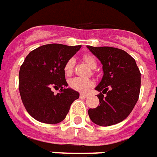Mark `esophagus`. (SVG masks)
I'll return each instance as SVG.
<instances>
[{"label":"esophagus","instance_id":"esophagus-1","mask_svg":"<svg viewBox=\"0 0 157 157\" xmlns=\"http://www.w3.org/2000/svg\"><path fill=\"white\" fill-rule=\"evenodd\" d=\"M88 97H89V95L86 94H80V98H82V99H86Z\"/></svg>","mask_w":157,"mask_h":157}]
</instances>
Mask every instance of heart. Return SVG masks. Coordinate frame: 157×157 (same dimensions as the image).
Masks as SVG:
<instances>
[{
  "instance_id": "1",
  "label": "heart",
  "mask_w": 157,
  "mask_h": 157,
  "mask_svg": "<svg viewBox=\"0 0 157 157\" xmlns=\"http://www.w3.org/2000/svg\"><path fill=\"white\" fill-rule=\"evenodd\" d=\"M83 61L86 63L87 64L89 65L90 67L94 68L96 67V62L95 59L93 58L92 56L90 55H84L83 57ZM74 58H69L63 67V70L66 75H70L73 72V68H74ZM69 86L74 90H77L79 92H86L87 90H89L90 88L93 86V82L91 80L84 79V78H81L75 77L71 78L69 80Z\"/></svg>"
}]
</instances>
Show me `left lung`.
I'll return each mask as SVG.
<instances>
[{
	"label": "left lung",
	"instance_id": "left-lung-1",
	"mask_svg": "<svg viewBox=\"0 0 157 157\" xmlns=\"http://www.w3.org/2000/svg\"><path fill=\"white\" fill-rule=\"evenodd\" d=\"M87 48L100 61L104 72L95 88L100 92L97 95L100 105L89 109L90 120L100 126L118 124L128 117L139 99V68L136 60L124 50L112 47Z\"/></svg>",
	"mask_w": 157,
	"mask_h": 157
}]
</instances>
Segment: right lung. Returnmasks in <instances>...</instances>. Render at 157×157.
Listing matches in <instances>:
<instances>
[{"instance_id": "obj_1", "label": "right lung", "mask_w": 157, "mask_h": 157, "mask_svg": "<svg viewBox=\"0 0 157 157\" xmlns=\"http://www.w3.org/2000/svg\"><path fill=\"white\" fill-rule=\"evenodd\" d=\"M81 45L47 44L27 55L19 72V91L28 114L37 121L58 124L65 119L79 93L67 88L63 67ZM60 89L54 95L52 89Z\"/></svg>"}]
</instances>
